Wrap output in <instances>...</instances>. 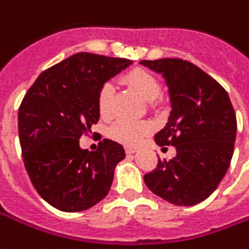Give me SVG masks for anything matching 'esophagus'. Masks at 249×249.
Listing matches in <instances>:
<instances>
[{"label": "esophagus", "mask_w": 249, "mask_h": 249, "mask_svg": "<svg viewBox=\"0 0 249 249\" xmlns=\"http://www.w3.org/2000/svg\"><path fill=\"white\" fill-rule=\"evenodd\" d=\"M136 152V148L135 147H125V154H135Z\"/></svg>", "instance_id": "esophagus-1"}]
</instances>
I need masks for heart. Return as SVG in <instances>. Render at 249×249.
I'll use <instances>...</instances> for the list:
<instances>
[{
  "mask_svg": "<svg viewBox=\"0 0 249 249\" xmlns=\"http://www.w3.org/2000/svg\"><path fill=\"white\" fill-rule=\"evenodd\" d=\"M128 86L136 90L145 101H155L161 94V88L159 81L154 74L144 69H135L129 71L123 78ZM113 86L110 83L102 85L97 95V107L102 117H109L112 114L113 107ZM152 130V126L147 121H132V120H117L109 129V136L113 140L125 144V145H136L142 142Z\"/></svg>",
  "mask_w": 249,
  "mask_h": 249,
  "instance_id": "heart-1",
  "label": "heart"
}]
</instances>
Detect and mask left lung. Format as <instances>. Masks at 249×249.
<instances>
[{
  "label": "left lung",
  "mask_w": 249,
  "mask_h": 249,
  "mask_svg": "<svg viewBox=\"0 0 249 249\" xmlns=\"http://www.w3.org/2000/svg\"><path fill=\"white\" fill-rule=\"evenodd\" d=\"M140 63L166 79L173 110L155 142L177 149L171 160L159 159L144 182L167 202L197 205L217 189L232 160L237 130L232 102L214 78L191 62L166 58Z\"/></svg>",
  "instance_id": "1"
}]
</instances>
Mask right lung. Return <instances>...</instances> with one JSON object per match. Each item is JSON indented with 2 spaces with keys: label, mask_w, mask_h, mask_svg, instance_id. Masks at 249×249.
Masks as SVG:
<instances>
[{
  "label": "right lung",
  "mask_w": 249,
  "mask_h": 249,
  "mask_svg": "<svg viewBox=\"0 0 249 249\" xmlns=\"http://www.w3.org/2000/svg\"><path fill=\"white\" fill-rule=\"evenodd\" d=\"M130 60L79 52L43 71L18 107V136L27 173L40 197L62 212H82L107 197L114 167L125 158L104 139L95 151L79 139L98 123L101 86Z\"/></svg>",
  "instance_id": "add662e5"
}]
</instances>
